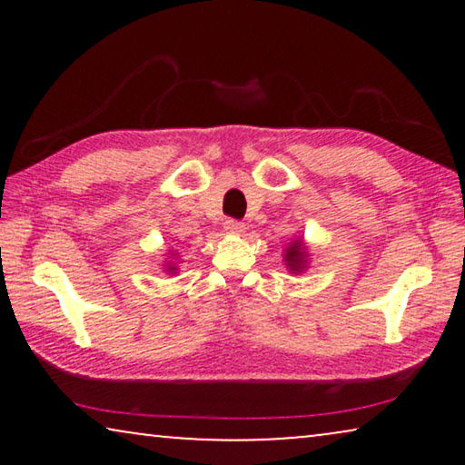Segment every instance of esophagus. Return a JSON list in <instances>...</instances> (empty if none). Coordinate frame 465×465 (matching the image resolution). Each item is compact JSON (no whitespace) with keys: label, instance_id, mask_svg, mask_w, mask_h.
Here are the masks:
<instances>
[{"label":"esophagus","instance_id":"obj_1","mask_svg":"<svg viewBox=\"0 0 465 465\" xmlns=\"http://www.w3.org/2000/svg\"><path fill=\"white\" fill-rule=\"evenodd\" d=\"M224 231L231 232V234H241L245 231V224H243V222H239V220H226L224 222Z\"/></svg>","mask_w":465,"mask_h":465}]
</instances>
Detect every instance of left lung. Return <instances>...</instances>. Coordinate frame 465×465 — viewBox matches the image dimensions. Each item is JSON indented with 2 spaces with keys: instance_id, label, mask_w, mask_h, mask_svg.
Instances as JSON below:
<instances>
[{
  "instance_id": "1",
  "label": "left lung",
  "mask_w": 465,
  "mask_h": 465,
  "mask_svg": "<svg viewBox=\"0 0 465 465\" xmlns=\"http://www.w3.org/2000/svg\"><path fill=\"white\" fill-rule=\"evenodd\" d=\"M283 260L292 272H302L304 269H307L309 253H307V247H304V243H302V239L292 241V243L288 245V250H285V253H283Z\"/></svg>"
}]
</instances>
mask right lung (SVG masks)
Instances as JSON below:
<instances>
[{
    "instance_id": "right-lung-1",
    "label": "right lung",
    "mask_w": 465,
    "mask_h": 465,
    "mask_svg": "<svg viewBox=\"0 0 465 465\" xmlns=\"http://www.w3.org/2000/svg\"><path fill=\"white\" fill-rule=\"evenodd\" d=\"M167 271H169V272H175L177 266H175V264H167Z\"/></svg>"
}]
</instances>
